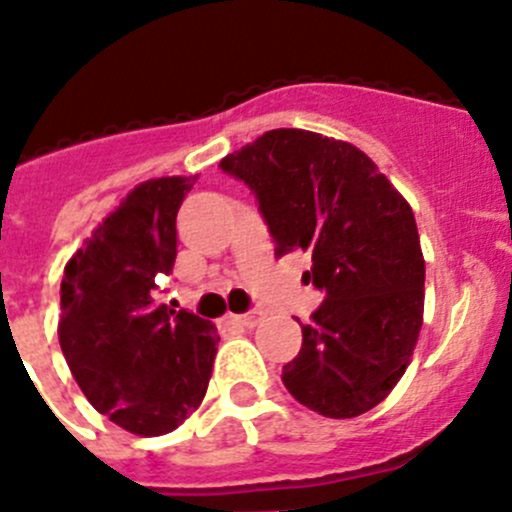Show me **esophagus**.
Listing matches in <instances>:
<instances>
[{
  "mask_svg": "<svg viewBox=\"0 0 512 512\" xmlns=\"http://www.w3.org/2000/svg\"><path fill=\"white\" fill-rule=\"evenodd\" d=\"M229 321L236 323V326L254 328L263 321V313L261 311H246V313H239V316H229Z\"/></svg>",
  "mask_w": 512,
  "mask_h": 512,
  "instance_id": "esophagus-1",
  "label": "esophagus"
}]
</instances>
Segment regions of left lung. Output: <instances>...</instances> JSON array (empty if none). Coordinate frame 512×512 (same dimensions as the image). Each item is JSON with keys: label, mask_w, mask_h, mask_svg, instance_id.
<instances>
[{"label": "left lung", "mask_w": 512, "mask_h": 512, "mask_svg": "<svg viewBox=\"0 0 512 512\" xmlns=\"http://www.w3.org/2000/svg\"><path fill=\"white\" fill-rule=\"evenodd\" d=\"M219 166L256 196L278 256L311 254L308 281L326 293L283 386L328 418L376 408L423 323L426 263L408 201L361 149L303 129L266 131Z\"/></svg>", "instance_id": "obj_1"}]
</instances>
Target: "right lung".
<instances>
[{
    "label": "right lung",
    "instance_id": "right-lung-1",
    "mask_svg": "<svg viewBox=\"0 0 512 512\" xmlns=\"http://www.w3.org/2000/svg\"><path fill=\"white\" fill-rule=\"evenodd\" d=\"M191 186L186 176L139 184L64 268L59 346L69 371L96 411L136 435L169 433L199 408L221 341L209 321L156 301Z\"/></svg>",
    "mask_w": 512,
    "mask_h": 512
}]
</instances>
